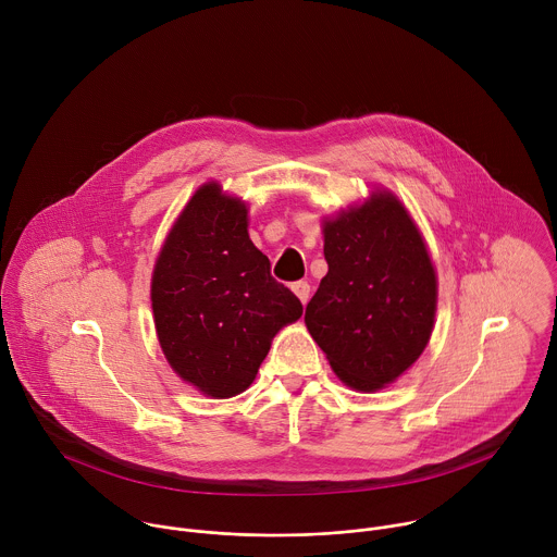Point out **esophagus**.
<instances>
[{
	"label": "esophagus",
	"mask_w": 557,
	"mask_h": 557,
	"mask_svg": "<svg viewBox=\"0 0 557 557\" xmlns=\"http://www.w3.org/2000/svg\"><path fill=\"white\" fill-rule=\"evenodd\" d=\"M290 288H293V293L299 297L301 304L308 301V297H310V284H308V282H295Z\"/></svg>",
	"instance_id": "obj_1"
}]
</instances>
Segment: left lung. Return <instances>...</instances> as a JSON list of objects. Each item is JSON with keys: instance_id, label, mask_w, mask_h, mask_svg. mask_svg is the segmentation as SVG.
Instances as JSON below:
<instances>
[{"instance_id": "1", "label": "left lung", "mask_w": 557, "mask_h": 557, "mask_svg": "<svg viewBox=\"0 0 557 557\" xmlns=\"http://www.w3.org/2000/svg\"><path fill=\"white\" fill-rule=\"evenodd\" d=\"M329 273L304 322L339 379L361 392L404 374L425 350L436 275L419 228L392 194L324 224Z\"/></svg>"}]
</instances>
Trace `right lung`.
<instances>
[{
    "mask_svg": "<svg viewBox=\"0 0 557 557\" xmlns=\"http://www.w3.org/2000/svg\"><path fill=\"white\" fill-rule=\"evenodd\" d=\"M151 308L170 366L215 399L253 383L275 333L304 310L249 240L245 202L222 196L215 183L194 194L170 231Z\"/></svg>",
    "mask_w": 557,
    "mask_h": 557,
    "instance_id": "add662e5",
    "label": "right lung"
}]
</instances>
